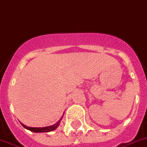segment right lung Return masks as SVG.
<instances>
[{
    "label": "right lung",
    "instance_id": "1",
    "mask_svg": "<svg viewBox=\"0 0 147 147\" xmlns=\"http://www.w3.org/2000/svg\"><path fill=\"white\" fill-rule=\"evenodd\" d=\"M63 116L61 117V119H60L59 121L57 122V123H55V124H53V125H51V126H49V127H27V126H26V125L23 124L22 123H21V125H22L24 128L26 129H28V130H29V131H31V132H52V131H53V130H55V129L58 128V126L60 125V123H61V119H62V118H63Z\"/></svg>",
    "mask_w": 147,
    "mask_h": 147
}]
</instances>
